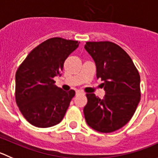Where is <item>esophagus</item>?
Masks as SVG:
<instances>
[{"mask_svg": "<svg viewBox=\"0 0 158 158\" xmlns=\"http://www.w3.org/2000/svg\"><path fill=\"white\" fill-rule=\"evenodd\" d=\"M76 95H79V94H84V93L82 92L81 90H76Z\"/></svg>", "mask_w": 158, "mask_h": 158, "instance_id": "obj_1", "label": "esophagus"}]
</instances>
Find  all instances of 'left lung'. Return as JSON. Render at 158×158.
Instances as JSON below:
<instances>
[{"instance_id": "obj_1", "label": "left lung", "mask_w": 158, "mask_h": 158, "mask_svg": "<svg viewBox=\"0 0 158 158\" xmlns=\"http://www.w3.org/2000/svg\"><path fill=\"white\" fill-rule=\"evenodd\" d=\"M95 61L97 78L104 81V99L87 94L83 112L88 126L100 132H112L129 122L140 101V76L129 54L109 41L86 42Z\"/></svg>"}]
</instances>
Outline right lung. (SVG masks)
Wrapping results in <instances>:
<instances>
[{"label":"right lung","mask_w":158,"mask_h":158,"mask_svg":"<svg viewBox=\"0 0 158 158\" xmlns=\"http://www.w3.org/2000/svg\"><path fill=\"white\" fill-rule=\"evenodd\" d=\"M76 40L48 39L32 50L15 74V101L25 118L39 128L61 122L76 92L57 87L64 61L79 47Z\"/></svg>","instance_id":"obj_1"}]
</instances>
